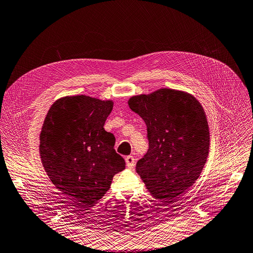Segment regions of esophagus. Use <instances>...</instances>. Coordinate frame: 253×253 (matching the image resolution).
I'll return each instance as SVG.
<instances>
[{
    "label": "esophagus",
    "instance_id": "1",
    "mask_svg": "<svg viewBox=\"0 0 253 253\" xmlns=\"http://www.w3.org/2000/svg\"><path fill=\"white\" fill-rule=\"evenodd\" d=\"M125 162H126V165H127V167L129 169H133L134 168V166H135V158L133 156H131V155L127 156L125 158Z\"/></svg>",
    "mask_w": 253,
    "mask_h": 253
}]
</instances>
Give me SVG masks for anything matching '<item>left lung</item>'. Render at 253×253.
<instances>
[{
	"mask_svg": "<svg viewBox=\"0 0 253 253\" xmlns=\"http://www.w3.org/2000/svg\"><path fill=\"white\" fill-rule=\"evenodd\" d=\"M128 105L147 128L149 147L136 171L153 197L170 205L194 185L208 157L205 112L193 96L169 88L134 96Z\"/></svg>",
	"mask_w": 253,
	"mask_h": 253,
	"instance_id": "1",
	"label": "left lung"
}]
</instances>
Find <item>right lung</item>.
I'll use <instances>...</instances> for the list:
<instances>
[{
    "label": "right lung",
    "instance_id": "right-lung-1",
    "mask_svg": "<svg viewBox=\"0 0 253 253\" xmlns=\"http://www.w3.org/2000/svg\"><path fill=\"white\" fill-rule=\"evenodd\" d=\"M112 101L84 95L57 100L40 133V157L53 185L82 208H93L125 169L114 149L115 136L104 129Z\"/></svg>",
    "mask_w": 253,
    "mask_h": 253
}]
</instances>
